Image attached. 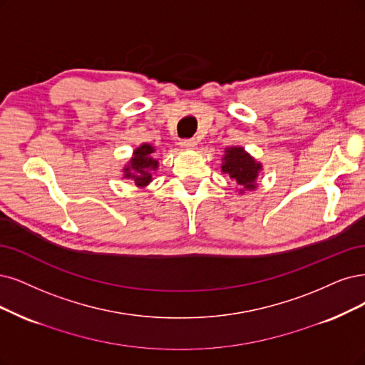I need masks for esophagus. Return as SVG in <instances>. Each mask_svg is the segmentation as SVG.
Here are the masks:
<instances>
[{
	"instance_id": "obj_1",
	"label": "esophagus",
	"mask_w": 365,
	"mask_h": 365,
	"mask_svg": "<svg viewBox=\"0 0 365 365\" xmlns=\"http://www.w3.org/2000/svg\"><path fill=\"white\" fill-rule=\"evenodd\" d=\"M180 145L185 148V150H192V148L197 147V141L194 138H190V140H182L180 141Z\"/></svg>"
}]
</instances>
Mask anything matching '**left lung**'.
Here are the masks:
<instances>
[{
    "mask_svg": "<svg viewBox=\"0 0 365 365\" xmlns=\"http://www.w3.org/2000/svg\"><path fill=\"white\" fill-rule=\"evenodd\" d=\"M222 173L230 175L237 185L242 186L240 192L252 191L257 187L259 173L262 170L260 162L255 160L251 155H248L244 147H228L225 148V155L222 158Z\"/></svg>",
    "mask_w": 365,
    "mask_h": 365,
    "instance_id": "1",
    "label": "left lung"
}]
</instances>
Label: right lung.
Wrapping results in <instances>:
<instances>
[{"instance_id": "1", "label": "right lung", "mask_w": 365, "mask_h": 365, "mask_svg": "<svg viewBox=\"0 0 365 365\" xmlns=\"http://www.w3.org/2000/svg\"><path fill=\"white\" fill-rule=\"evenodd\" d=\"M155 147L150 144H141L135 148L129 164L123 168L125 179H132L135 185L144 187L152 182V171L158 170L159 162L153 158Z\"/></svg>"}]
</instances>
